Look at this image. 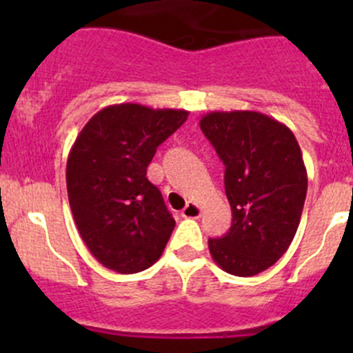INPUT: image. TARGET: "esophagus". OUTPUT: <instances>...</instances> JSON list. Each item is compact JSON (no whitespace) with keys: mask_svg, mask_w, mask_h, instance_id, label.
Returning <instances> with one entry per match:
<instances>
[{"mask_svg":"<svg viewBox=\"0 0 353 353\" xmlns=\"http://www.w3.org/2000/svg\"><path fill=\"white\" fill-rule=\"evenodd\" d=\"M181 215L184 219H199L201 216V206H198L196 203H188L183 212H181Z\"/></svg>","mask_w":353,"mask_h":353,"instance_id":"obj_1","label":"esophagus"}]
</instances>
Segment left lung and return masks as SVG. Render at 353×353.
I'll list each match as a JSON object with an SVG mask.
<instances>
[{
	"label": "left lung",
	"instance_id": "8db88e82",
	"mask_svg": "<svg viewBox=\"0 0 353 353\" xmlns=\"http://www.w3.org/2000/svg\"><path fill=\"white\" fill-rule=\"evenodd\" d=\"M199 128L225 163L232 225L208 239L213 261L236 276H254L288 249L304 208L307 170L294 133L256 110H213Z\"/></svg>",
	"mask_w": 353,
	"mask_h": 353
}]
</instances>
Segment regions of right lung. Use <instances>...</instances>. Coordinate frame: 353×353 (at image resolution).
<instances>
[{
    "instance_id": "add662e5",
    "label": "right lung",
    "mask_w": 353,
    "mask_h": 353,
    "mask_svg": "<svg viewBox=\"0 0 353 353\" xmlns=\"http://www.w3.org/2000/svg\"><path fill=\"white\" fill-rule=\"evenodd\" d=\"M188 116L184 109L114 104L78 133L66 162L68 199L81 239L105 268L130 275L162 256L176 220L147 167Z\"/></svg>"
}]
</instances>
